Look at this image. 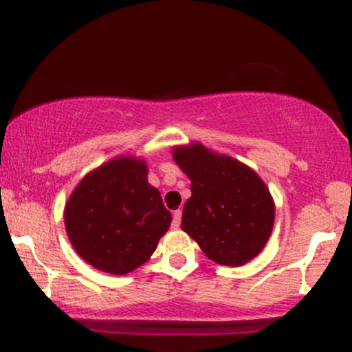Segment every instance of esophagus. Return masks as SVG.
Returning a JSON list of instances; mask_svg holds the SVG:
<instances>
[{"mask_svg": "<svg viewBox=\"0 0 352 352\" xmlns=\"http://www.w3.org/2000/svg\"><path fill=\"white\" fill-rule=\"evenodd\" d=\"M182 221V210H175L172 215V228H179Z\"/></svg>", "mask_w": 352, "mask_h": 352, "instance_id": "esophagus-1", "label": "esophagus"}]
</instances>
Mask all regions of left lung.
Returning a JSON list of instances; mask_svg holds the SVG:
<instances>
[{
  "instance_id": "1",
  "label": "left lung",
  "mask_w": 352,
  "mask_h": 352,
  "mask_svg": "<svg viewBox=\"0 0 352 352\" xmlns=\"http://www.w3.org/2000/svg\"><path fill=\"white\" fill-rule=\"evenodd\" d=\"M173 159L192 182L182 230L215 263H248L263 250L274 223V204L263 180L201 144L173 148Z\"/></svg>"
}]
</instances>
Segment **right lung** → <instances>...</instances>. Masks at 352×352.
Instances as JSON below:
<instances>
[{
	"instance_id": "add662e5",
	"label": "right lung",
	"mask_w": 352,
	"mask_h": 352,
	"mask_svg": "<svg viewBox=\"0 0 352 352\" xmlns=\"http://www.w3.org/2000/svg\"><path fill=\"white\" fill-rule=\"evenodd\" d=\"M64 221L80 258L100 272L125 274L151 258L172 215L142 160L117 157L84 177Z\"/></svg>"
}]
</instances>
